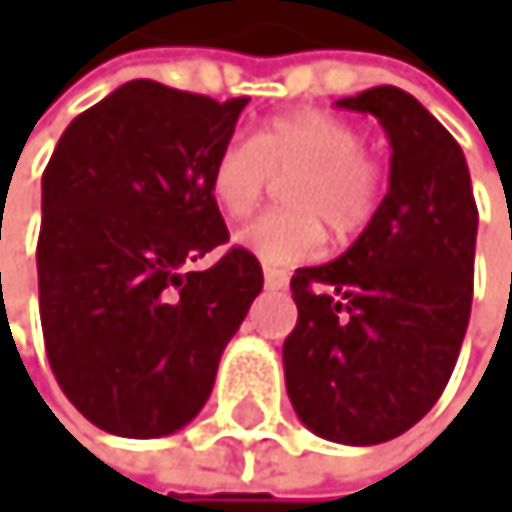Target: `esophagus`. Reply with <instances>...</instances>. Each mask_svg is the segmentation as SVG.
I'll list each match as a JSON object with an SVG mask.
<instances>
[{"label": "esophagus", "mask_w": 512, "mask_h": 512, "mask_svg": "<svg viewBox=\"0 0 512 512\" xmlns=\"http://www.w3.org/2000/svg\"><path fill=\"white\" fill-rule=\"evenodd\" d=\"M264 285H267L270 291H282V288H288V273L267 267V270H264Z\"/></svg>", "instance_id": "1"}]
</instances>
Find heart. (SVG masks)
<instances>
[{
    "label": "heart",
    "instance_id": "heart-1",
    "mask_svg": "<svg viewBox=\"0 0 512 512\" xmlns=\"http://www.w3.org/2000/svg\"><path fill=\"white\" fill-rule=\"evenodd\" d=\"M276 181L288 211L264 214L236 242L264 267H294L325 248V227L356 236L381 205L384 165L362 131L331 113L301 110L270 119L258 137H233L211 162V196L230 218H248Z\"/></svg>",
    "mask_w": 512,
    "mask_h": 512
}]
</instances>
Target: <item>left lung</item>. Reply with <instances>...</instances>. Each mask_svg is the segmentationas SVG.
<instances>
[{
    "instance_id": "left-lung-1",
    "label": "left lung",
    "mask_w": 512,
    "mask_h": 512,
    "mask_svg": "<svg viewBox=\"0 0 512 512\" xmlns=\"http://www.w3.org/2000/svg\"><path fill=\"white\" fill-rule=\"evenodd\" d=\"M390 137V187L359 239L291 276L285 390L307 430L378 445L415 427L455 371L473 304L479 211L461 144L396 85L338 101Z\"/></svg>"
}]
</instances>
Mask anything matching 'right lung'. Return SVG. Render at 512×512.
I'll return each instance as SVG.
<instances>
[{
	"label": "right lung",
	"instance_id": "add662e5",
	"mask_svg": "<svg viewBox=\"0 0 512 512\" xmlns=\"http://www.w3.org/2000/svg\"><path fill=\"white\" fill-rule=\"evenodd\" d=\"M248 97L211 101L134 79L79 113L42 174L39 316L51 371L82 415L113 436L187 427L264 288L230 242L211 162Z\"/></svg>",
	"mask_w": 512,
	"mask_h": 512
}]
</instances>
